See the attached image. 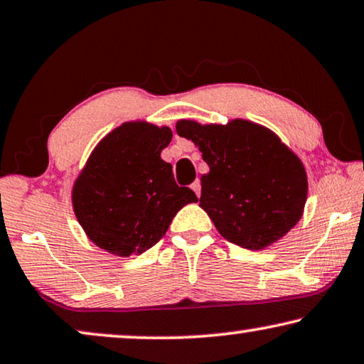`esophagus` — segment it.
<instances>
[{
    "instance_id": "34e87169",
    "label": "esophagus",
    "mask_w": 364,
    "mask_h": 364,
    "mask_svg": "<svg viewBox=\"0 0 364 364\" xmlns=\"http://www.w3.org/2000/svg\"><path fill=\"white\" fill-rule=\"evenodd\" d=\"M192 191L197 193V197H200V191H202V186H200V181H195L192 186H191Z\"/></svg>"
}]
</instances>
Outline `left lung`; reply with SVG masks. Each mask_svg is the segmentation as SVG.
Listing matches in <instances>:
<instances>
[{
  "label": "left lung",
  "instance_id": "obj_1",
  "mask_svg": "<svg viewBox=\"0 0 364 364\" xmlns=\"http://www.w3.org/2000/svg\"><path fill=\"white\" fill-rule=\"evenodd\" d=\"M176 129L210 167L200 178L198 205L230 243L264 250L302 218L307 171L274 131L241 118L226 124L178 119Z\"/></svg>",
  "mask_w": 364,
  "mask_h": 364
}]
</instances>
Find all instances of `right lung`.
Listing matches in <instances>:
<instances>
[{
    "instance_id": "obj_1",
    "label": "right lung",
    "mask_w": 364,
    "mask_h": 364,
    "mask_svg": "<svg viewBox=\"0 0 364 364\" xmlns=\"http://www.w3.org/2000/svg\"><path fill=\"white\" fill-rule=\"evenodd\" d=\"M171 139L169 126L136 119L95 146L72 187L73 213L93 245L113 256H138L166 235L178 210L197 202L162 161Z\"/></svg>"
}]
</instances>
